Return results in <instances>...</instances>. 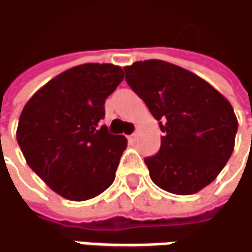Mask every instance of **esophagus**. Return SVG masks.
Returning <instances> with one entry per match:
<instances>
[{"label": "esophagus", "instance_id": "obj_1", "mask_svg": "<svg viewBox=\"0 0 252 252\" xmlns=\"http://www.w3.org/2000/svg\"><path fill=\"white\" fill-rule=\"evenodd\" d=\"M136 139H138V133L136 132H133L132 135H129V136H128V140H129V142H135Z\"/></svg>", "mask_w": 252, "mask_h": 252}]
</instances>
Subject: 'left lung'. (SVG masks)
<instances>
[{"mask_svg": "<svg viewBox=\"0 0 252 252\" xmlns=\"http://www.w3.org/2000/svg\"><path fill=\"white\" fill-rule=\"evenodd\" d=\"M124 70L162 131L158 153L145 158L152 181L181 196L204 189L233 153L239 124L232 104L205 80L168 62H135Z\"/></svg>", "mask_w": 252, "mask_h": 252, "instance_id": "8db88e82", "label": "left lung"}]
</instances>
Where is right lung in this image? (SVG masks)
Segmentation results:
<instances>
[{
  "label": "right lung",
  "mask_w": 252,
  "mask_h": 252,
  "mask_svg": "<svg viewBox=\"0 0 252 252\" xmlns=\"http://www.w3.org/2000/svg\"><path fill=\"white\" fill-rule=\"evenodd\" d=\"M123 78L120 66L85 63L52 78L25 104L16 131L20 150L62 197L90 200L113 184L126 139L99 121Z\"/></svg>",
  "instance_id": "obj_1"
}]
</instances>
